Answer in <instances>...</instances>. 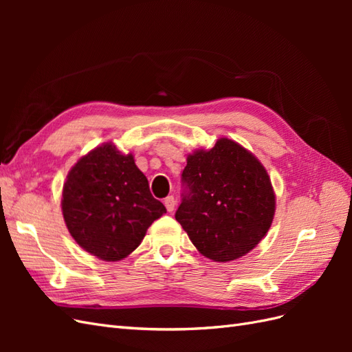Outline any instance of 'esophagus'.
I'll use <instances>...</instances> for the list:
<instances>
[{
	"mask_svg": "<svg viewBox=\"0 0 352 352\" xmlns=\"http://www.w3.org/2000/svg\"><path fill=\"white\" fill-rule=\"evenodd\" d=\"M164 206H166V208H167L168 212H172V211L175 210V206H176L175 198H173L172 195H168V197L164 199Z\"/></svg>",
	"mask_w": 352,
	"mask_h": 352,
	"instance_id": "34e87169",
	"label": "esophagus"
}]
</instances>
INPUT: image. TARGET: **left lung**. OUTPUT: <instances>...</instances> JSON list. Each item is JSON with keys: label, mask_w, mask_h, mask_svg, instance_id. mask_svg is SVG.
Instances as JSON below:
<instances>
[{"label": "left lung", "mask_w": 352, "mask_h": 352, "mask_svg": "<svg viewBox=\"0 0 352 352\" xmlns=\"http://www.w3.org/2000/svg\"><path fill=\"white\" fill-rule=\"evenodd\" d=\"M176 220L204 257H243L269 232L276 197L267 170L238 142L220 138L211 150L186 158Z\"/></svg>", "instance_id": "1"}]
</instances>
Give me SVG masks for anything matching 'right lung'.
I'll return each mask as SVG.
<instances>
[{
    "mask_svg": "<svg viewBox=\"0 0 352 352\" xmlns=\"http://www.w3.org/2000/svg\"><path fill=\"white\" fill-rule=\"evenodd\" d=\"M61 210L79 247L104 261L126 258L166 212L133 155L122 154L111 142L94 148L72 167Z\"/></svg>",
    "mask_w": 352,
    "mask_h": 352,
    "instance_id": "obj_1",
    "label": "right lung"
}]
</instances>
